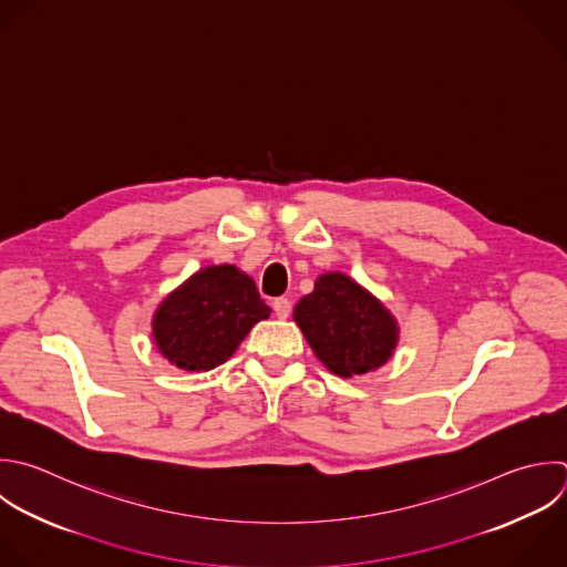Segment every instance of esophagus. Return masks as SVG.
Here are the masks:
<instances>
[{"mask_svg": "<svg viewBox=\"0 0 567 567\" xmlns=\"http://www.w3.org/2000/svg\"><path fill=\"white\" fill-rule=\"evenodd\" d=\"M272 310H275V315H277L279 319H288V317H290V310H292V303H290V299L279 297V299L272 301Z\"/></svg>", "mask_w": 567, "mask_h": 567, "instance_id": "esophagus-1", "label": "esophagus"}]
</instances>
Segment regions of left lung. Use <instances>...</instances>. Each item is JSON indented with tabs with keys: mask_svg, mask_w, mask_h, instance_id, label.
Instances as JSON below:
<instances>
[{
	"mask_svg": "<svg viewBox=\"0 0 567 567\" xmlns=\"http://www.w3.org/2000/svg\"><path fill=\"white\" fill-rule=\"evenodd\" d=\"M295 321L317 359L343 379L381 368L399 341L390 310L343 272L321 275L295 306Z\"/></svg>",
	"mask_w": 567,
	"mask_h": 567,
	"instance_id": "8db88e82",
	"label": "left lung"
}]
</instances>
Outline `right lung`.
<instances>
[{
	"label": "right lung",
	"mask_w": 567,
	"mask_h": 567,
	"mask_svg": "<svg viewBox=\"0 0 567 567\" xmlns=\"http://www.w3.org/2000/svg\"><path fill=\"white\" fill-rule=\"evenodd\" d=\"M268 317L270 308L246 272L230 264L208 266L159 303L153 339L173 365L206 372L230 359L250 328Z\"/></svg>",
	"instance_id": "obj_1"
}]
</instances>
